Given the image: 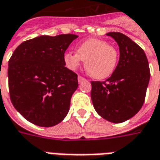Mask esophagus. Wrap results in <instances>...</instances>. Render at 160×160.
Returning a JSON list of instances; mask_svg holds the SVG:
<instances>
[{
  "label": "esophagus",
  "mask_w": 160,
  "mask_h": 160,
  "mask_svg": "<svg viewBox=\"0 0 160 160\" xmlns=\"http://www.w3.org/2000/svg\"><path fill=\"white\" fill-rule=\"evenodd\" d=\"M78 82H82L83 80H85L84 78H82V76H78Z\"/></svg>",
  "instance_id": "esophagus-1"
}]
</instances>
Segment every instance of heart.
I'll return each instance as SVG.
<instances>
[{
    "label": "heart",
    "mask_w": 160,
    "mask_h": 160,
    "mask_svg": "<svg viewBox=\"0 0 160 160\" xmlns=\"http://www.w3.org/2000/svg\"><path fill=\"white\" fill-rule=\"evenodd\" d=\"M66 67L76 70L84 61L86 72L94 79H105L110 77L116 68L118 53L116 48L106 41L88 39L79 44L77 53L68 52L64 54Z\"/></svg>",
    "instance_id": "heart-1"
}]
</instances>
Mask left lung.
<instances>
[{
    "instance_id": "8db88e82",
    "label": "left lung",
    "mask_w": 160,
    "mask_h": 160,
    "mask_svg": "<svg viewBox=\"0 0 160 160\" xmlns=\"http://www.w3.org/2000/svg\"><path fill=\"white\" fill-rule=\"evenodd\" d=\"M118 44L119 61L106 81H92L91 99L97 113L112 123H123L135 116L144 103L150 79L145 52L130 38L107 33Z\"/></svg>"
}]
</instances>
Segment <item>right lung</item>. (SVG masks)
Segmentation results:
<instances>
[{
	"mask_svg": "<svg viewBox=\"0 0 160 160\" xmlns=\"http://www.w3.org/2000/svg\"><path fill=\"white\" fill-rule=\"evenodd\" d=\"M78 37L74 34L41 36L22 42L12 54L8 70L10 99L29 122L51 127L68 113L78 82L63 58Z\"/></svg>",
	"mask_w": 160,
	"mask_h": 160,
	"instance_id": "obj_1",
	"label": "right lung"
}]
</instances>
